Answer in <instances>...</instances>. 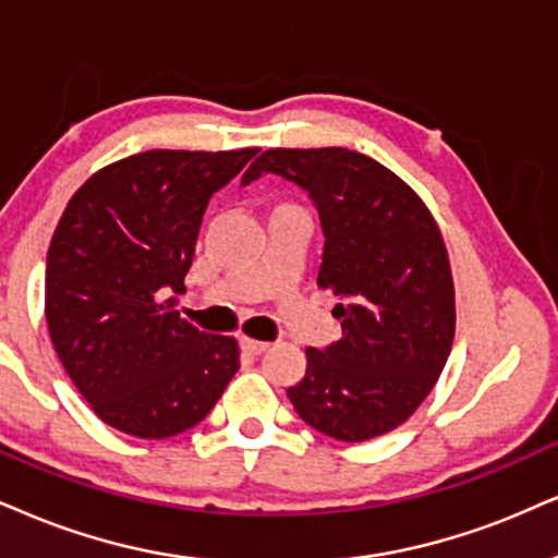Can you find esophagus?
Masks as SVG:
<instances>
[{
  "instance_id": "obj_1",
  "label": "esophagus",
  "mask_w": 558,
  "mask_h": 558,
  "mask_svg": "<svg viewBox=\"0 0 558 558\" xmlns=\"http://www.w3.org/2000/svg\"><path fill=\"white\" fill-rule=\"evenodd\" d=\"M240 347H243V352H247V354H264L266 349H268V341L247 339V336H243V341H240Z\"/></svg>"
}]
</instances>
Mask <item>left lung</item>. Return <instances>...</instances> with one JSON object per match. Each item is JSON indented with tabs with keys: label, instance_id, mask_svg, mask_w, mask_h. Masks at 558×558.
Instances as JSON below:
<instances>
[{
	"label": "left lung",
	"instance_id": "1",
	"mask_svg": "<svg viewBox=\"0 0 558 558\" xmlns=\"http://www.w3.org/2000/svg\"><path fill=\"white\" fill-rule=\"evenodd\" d=\"M264 173L302 185L318 206V284L341 300V339L305 349V377L287 396L302 422L341 442L388 435L429 396L452 349L442 232L409 183L354 149H266L243 183Z\"/></svg>",
	"mask_w": 558,
	"mask_h": 558
}]
</instances>
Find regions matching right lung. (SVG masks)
I'll use <instances>...</instances> for the list:
<instances>
[{"label": "right lung", "mask_w": 558, "mask_h": 558, "mask_svg": "<svg viewBox=\"0 0 558 558\" xmlns=\"http://www.w3.org/2000/svg\"><path fill=\"white\" fill-rule=\"evenodd\" d=\"M258 147L149 149L106 165L69 198L46 258V323L100 422L165 439L215 409L240 367L232 336L175 311L206 204Z\"/></svg>", "instance_id": "obj_1"}]
</instances>
